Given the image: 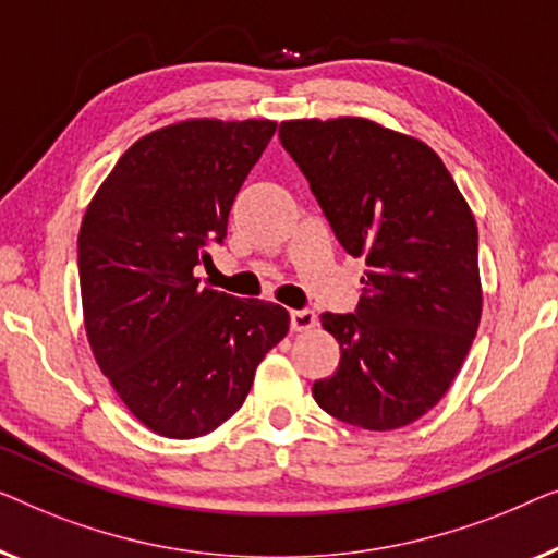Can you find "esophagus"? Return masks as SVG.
<instances>
[{"instance_id":"esophagus-1","label":"esophagus","mask_w":558,"mask_h":558,"mask_svg":"<svg viewBox=\"0 0 558 558\" xmlns=\"http://www.w3.org/2000/svg\"><path fill=\"white\" fill-rule=\"evenodd\" d=\"M316 326V313L308 311V308H301V311H290V328L293 331H311V328Z\"/></svg>"}]
</instances>
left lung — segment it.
<instances>
[{"mask_svg": "<svg viewBox=\"0 0 558 558\" xmlns=\"http://www.w3.org/2000/svg\"><path fill=\"white\" fill-rule=\"evenodd\" d=\"M280 141L343 250L366 260L356 313L320 316L341 361L313 399L361 429L412 425L450 389L481 324L473 211L425 141L376 121H282Z\"/></svg>", "mask_w": 558, "mask_h": 558, "instance_id": "left-lung-1", "label": "left lung"}]
</instances>
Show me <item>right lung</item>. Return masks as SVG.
Wrapping results in <instances>:
<instances>
[{"label":"right lung","mask_w":558,"mask_h":558,"mask_svg":"<svg viewBox=\"0 0 558 558\" xmlns=\"http://www.w3.org/2000/svg\"><path fill=\"white\" fill-rule=\"evenodd\" d=\"M276 121L186 119L141 136L93 194L77 234L85 333L129 412L171 439L232 417L288 311L202 288L227 217Z\"/></svg>","instance_id":"add662e5"}]
</instances>
